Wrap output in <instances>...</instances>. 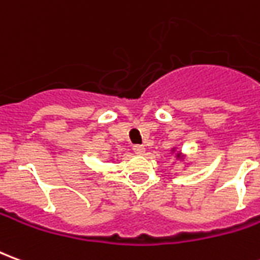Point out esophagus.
<instances>
[{
    "label": "esophagus",
    "instance_id": "esophagus-1",
    "mask_svg": "<svg viewBox=\"0 0 260 260\" xmlns=\"http://www.w3.org/2000/svg\"><path fill=\"white\" fill-rule=\"evenodd\" d=\"M132 149H134V152H135L136 154H143V153H145V146H142V145H135Z\"/></svg>",
    "mask_w": 260,
    "mask_h": 260
}]
</instances>
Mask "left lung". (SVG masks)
<instances>
[{
  "mask_svg": "<svg viewBox=\"0 0 260 260\" xmlns=\"http://www.w3.org/2000/svg\"><path fill=\"white\" fill-rule=\"evenodd\" d=\"M171 152L175 153V157L178 158V160H180V158L182 157V154H181L180 150H177V147H173V149H171Z\"/></svg>",
  "mask_w": 260,
  "mask_h": 260,
  "instance_id": "obj_1",
  "label": "left lung"
}]
</instances>
